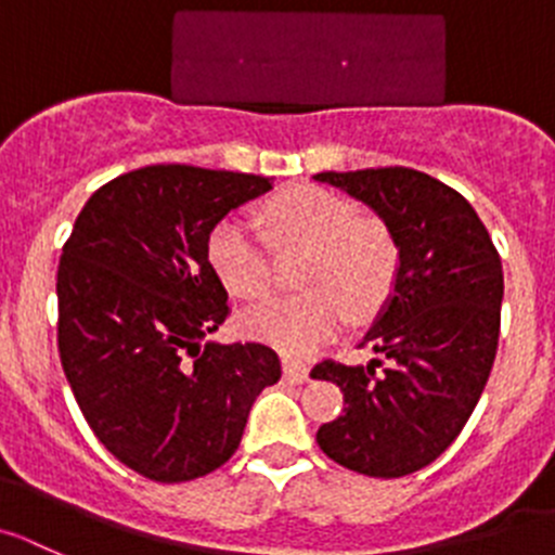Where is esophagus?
Returning a JSON list of instances; mask_svg holds the SVG:
<instances>
[{"label": "esophagus", "mask_w": 555, "mask_h": 555, "mask_svg": "<svg viewBox=\"0 0 555 555\" xmlns=\"http://www.w3.org/2000/svg\"><path fill=\"white\" fill-rule=\"evenodd\" d=\"M282 370H284V377H287V380H293V383L309 380V366L301 364V361L282 359Z\"/></svg>", "instance_id": "34e87169"}]
</instances>
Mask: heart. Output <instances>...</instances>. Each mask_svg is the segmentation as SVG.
<instances>
[{
	"mask_svg": "<svg viewBox=\"0 0 555 555\" xmlns=\"http://www.w3.org/2000/svg\"><path fill=\"white\" fill-rule=\"evenodd\" d=\"M273 246H304L295 295H271L241 318L243 334L287 356H309L336 334L348 309L375 312L391 293L400 246L380 219L359 216L348 196L320 185L279 191L260 207ZM207 262L235 298H257L271 284V260L257 232L241 219H221L207 235Z\"/></svg>",
	"mask_w": 555,
	"mask_h": 555,
	"instance_id": "1",
	"label": "heart"
}]
</instances>
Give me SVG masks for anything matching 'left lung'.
<instances>
[{
    "mask_svg": "<svg viewBox=\"0 0 555 555\" xmlns=\"http://www.w3.org/2000/svg\"><path fill=\"white\" fill-rule=\"evenodd\" d=\"M314 180L372 207L400 246L395 287L361 341L387 364L314 366L312 377L345 395L318 443L356 474L397 479L441 457L485 391L499 348L501 257L468 199L416 169Z\"/></svg>",
    "mask_w": 555,
    "mask_h": 555,
    "instance_id": "obj_1",
    "label": "left lung"
}]
</instances>
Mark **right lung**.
I'll use <instances>...</instances> for the list:
<instances>
[{"label":"right lung","instance_id":"add662e5","mask_svg":"<svg viewBox=\"0 0 555 555\" xmlns=\"http://www.w3.org/2000/svg\"><path fill=\"white\" fill-rule=\"evenodd\" d=\"M271 189L224 169H133L87 199L62 246V370L98 441L147 479L172 485L221 468L254 400L282 377L266 345H202L230 314L207 235Z\"/></svg>","mask_w":555,"mask_h":555}]
</instances>
